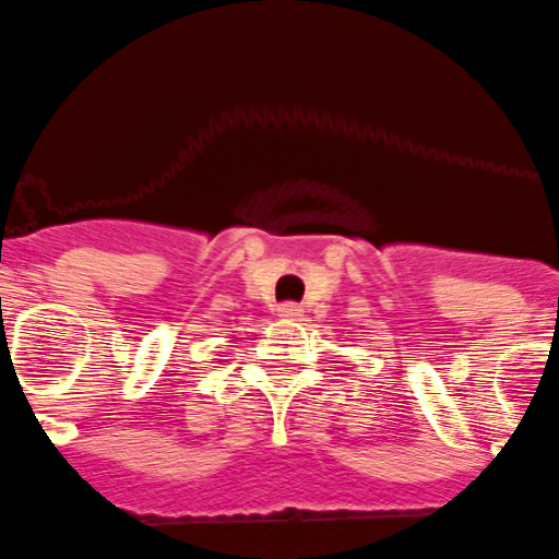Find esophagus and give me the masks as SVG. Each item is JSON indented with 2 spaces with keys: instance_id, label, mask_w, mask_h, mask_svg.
<instances>
[{
  "instance_id": "esophagus-1",
  "label": "esophagus",
  "mask_w": 559,
  "mask_h": 559,
  "mask_svg": "<svg viewBox=\"0 0 559 559\" xmlns=\"http://www.w3.org/2000/svg\"><path fill=\"white\" fill-rule=\"evenodd\" d=\"M278 317L281 320L286 322H297V320H304V309L297 304H281L278 306Z\"/></svg>"
}]
</instances>
